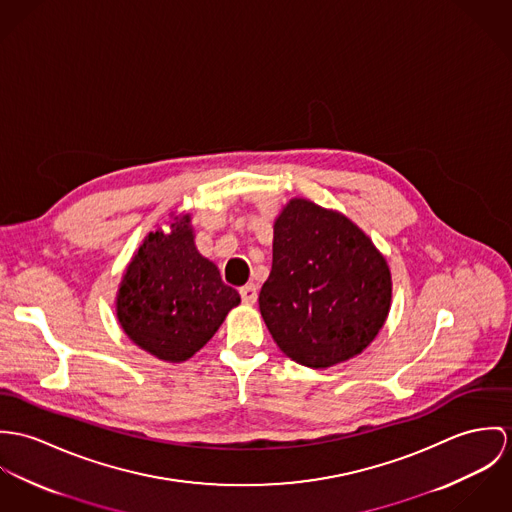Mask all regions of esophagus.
<instances>
[{"instance_id": "esophagus-1", "label": "esophagus", "mask_w": 512, "mask_h": 512, "mask_svg": "<svg viewBox=\"0 0 512 512\" xmlns=\"http://www.w3.org/2000/svg\"><path fill=\"white\" fill-rule=\"evenodd\" d=\"M239 294H241V300H243V304H247V306H253L255 302H257V286L255 284H245V286H241L239 288Z\"/></svg>"}]
</instances>
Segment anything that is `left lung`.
<instances>
[{
	"label": "left lung",
	"mask_w": 512,
	"mask_h": 512,
	"mask_svg": "<svg viewBox=\"0 0 512 512\" xmlns=\"http://www.w3.org/2000/svg\"><path fill=\"white\" fill-rule=\"evenodd\" d=\"M391 298L389 263L363 229L306 198L284 204L259 310L286 357L310 369L353 359L385 326Z\"/></svg>",
	"instance_id": "obj_1"
}]
</instances>
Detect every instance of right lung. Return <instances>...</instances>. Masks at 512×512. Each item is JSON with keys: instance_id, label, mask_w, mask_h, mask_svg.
Returning <instances> with one entry per match:
<instances>
[{"instance_id": "add662e5", "label": "right lung", "mask_w": 512, "mask_h": 512, "mask_svg": "<svg viewBox=\"0 0 512 512\" xmlns=\"http://www.w3.org/2000/svg\"><path fill=\"white\" fill-rule=\"evenodd\" d=\"M239 302V292L198 251L190 214H178L169 231H149L133 253L117 286L115 316L143 351L182 363L214 338Z\"/></svg>"}]
</instances>
